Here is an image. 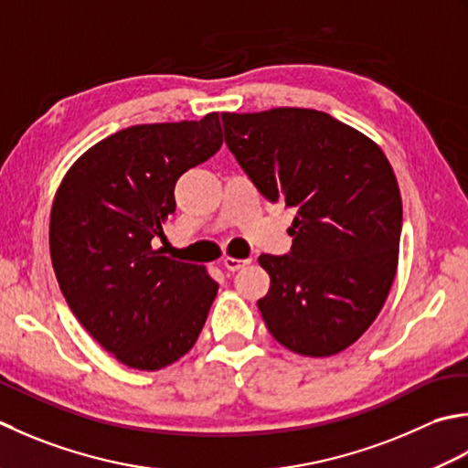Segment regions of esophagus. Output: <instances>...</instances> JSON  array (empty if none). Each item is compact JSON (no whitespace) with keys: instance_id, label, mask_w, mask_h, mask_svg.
<instances>
[{"instance_id":"obj_1","label":"esophagus","mask_w":468,"mask_h":468,"mask_svg":"<svg viewBox=\"0 0 468 468\" xmlns=\"http://www.w3.org/2000/svg\"><path fill=\"white\" fill-rule=\"evenodd\" d=\"M250 262V261H244V259H234V256H226V259L222 261V264H224V269H228V271H240V269H244V266Z\"/></svg>"}]
</instances>
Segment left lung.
<instances>
[{"instance_id":"1","label":"left lung","mask_w":468,"mask_h":468,"mask_svg":"<svg viewBox=\"0 0 468 468\" xmlns=\"http://www.w3.org/2000/svg\"><path fill=\"white\" fill-rule=\"evenodd\" d=\"M224 139L256 189L297 209L291 252L261 254L259 309L299 356L329 357L364 335L392 289L402 197L384 151L331 114L279 107L222 112Z\"/></svg>"}]
</instances>
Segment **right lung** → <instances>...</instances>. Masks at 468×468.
I'll use <instances>...</instances> for the list:
<instances>
[{"label": "right lung", "mask_w": 468, "mask_h": 468, "mask_svg": "<svg viewBox=\"0 0 468 468\" xmlns=\"http://www.w3.org/2000/svg\"><path fill=\"white\" fill-rule=\"evenodd\" d=\"M222 147L218 112L99 141L66 171L50 212V256L66 303L133 369L155 371L197 341L218 282L151 240L176 212V181Z\"/></svg>", "instance_id": "1"}]
</instances>
